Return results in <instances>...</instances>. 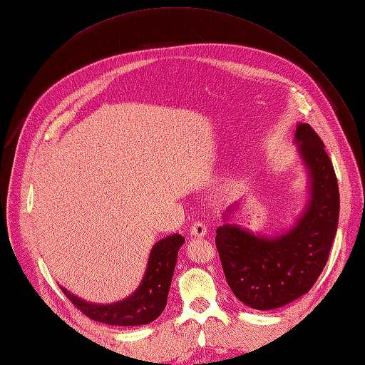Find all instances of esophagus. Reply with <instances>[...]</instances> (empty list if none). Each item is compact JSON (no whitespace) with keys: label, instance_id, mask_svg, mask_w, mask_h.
<instances>
[{"label":"esophagus","instance_id":"34e87169","mask_svg":"<svg viewBox=\"0 0 365 365\" xmlns=\"http://www.w3.org/2000/svg\"><path fill=\"white\" fill-rule=\"evenodd\" d=\"M190 234H192L195 238H201V237H205L207 234V227L204 223L201 222H195L192 226H190Z\"/></svg>","mask_w":365,"mask_h":365}]
</instances>
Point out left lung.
Returning <instances> with one entry per match:
<instances>
[{
  "label": "left lung",
  "instance_id": "left-lung-1",
  "mask_svg": "<svg viewBox=\"0 0 365 365\" xmlns=\"http://www.w3.org/2000/svg\"><path fill=\"white\" fill-rule=\"evenodd\" d=\"M296 142L311 178V200L294 227L272 238L231 223L216 229L229 287L240 302L259 311L281 308L312 289L337 231L340 197L329 153L309 124L297 125Z\"/></svg>",
  "mask_w": 365,
  "mask_h": 365
}]
</instances>
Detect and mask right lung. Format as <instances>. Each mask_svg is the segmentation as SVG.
<instances>
[{
	"instance_id": "1",
	"label": "right lung",
	"mask_w": 365,
	"mask_h": 365,
	"mask_svg": "<svg viewBox=\"0 0 365 365\" xmlns=\"http://www.w3.org/2000/svg\"><path fill=\"white\" fill-rule=\"evenodd\" d=\"M183 242L185 238L182 235L173 234L153 245L143 281L139 289L125 300L112 304H94L78 299L65 289L62 292L76 309L93 321L120 327L149 324L155 321L165 308L178 253Z\"/></svg>"
}]
</instances>
